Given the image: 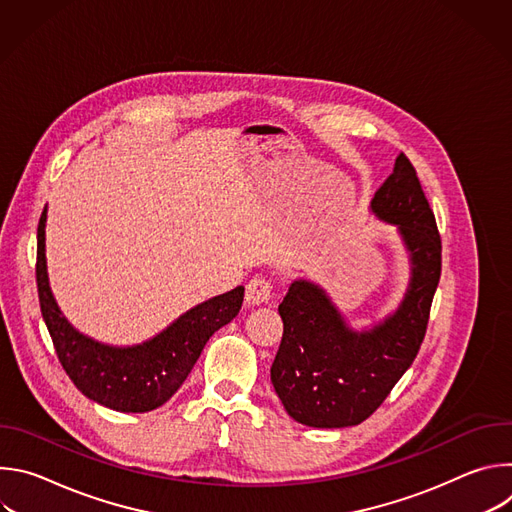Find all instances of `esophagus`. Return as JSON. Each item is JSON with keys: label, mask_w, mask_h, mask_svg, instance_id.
I'll use <instances>...</instances> for the list:
<instances>
[{"label": "esophagus", "mask_w": 512, "mask_h": 512, "mask_svg": "<svg viewBox=\"0 0 512 512\" xmlns=\"http://www.w3.org/2000/svg\"><path fill=\"white\" fill-rule=\"evenodd\" d=\"M271 281L265 277H253L247 283V291H245V300L249 306H261L267 304V300L271 298Z\"/></svg>", "instance_id": "1"}]
</instances>
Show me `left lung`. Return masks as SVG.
<instances>
[{"mask_svg":"<svg viewBox=\"0 0 512 512\" xmlns=\"http://www.w3.org/2000/svg\"><path fill=\"white\" fill-rule=\"evenodd\" d=\"M397 229L409 279L397 308L354 328L320 283L298 277L279 304L283 336L271 383L289 417L320 429L350 427L373 415L411 367L423 342L442 273V241L419 178L405 154L369 206Z\"/></svg>","mask_w":512,"mask_h":512,"instance_id":"obj_1","label":"left lung"}]
</instances>
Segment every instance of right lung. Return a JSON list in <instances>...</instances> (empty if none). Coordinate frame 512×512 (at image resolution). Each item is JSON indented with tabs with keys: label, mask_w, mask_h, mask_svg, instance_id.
<instances>
[{
	"label": "right lung",
	"mask_w": 512,
	"mask_h": 512,
	"mask_svg": "<svg viewBox=\"0 0 512 512\" xmlns=\"http://www.w3.org/2000/svg\"><path fill=\"white\" fill-rule=\"evenodd\" d=\"M48 206L38 223L36 281L44 324L62 369L91 401L121 413H145L164 405L186 381L204 344L241 310L245 287L237 285L180 314L172 324L137 344H107L83 334L62 314L48 277Z\"/></svg>",
	"instance_id": "obj_1"
}]
</instances>
